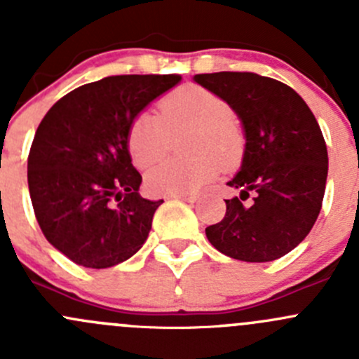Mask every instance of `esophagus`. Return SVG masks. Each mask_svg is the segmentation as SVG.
<instances>
[{
    "instance_id": "34e87169",
    "label": "esophagus",
    "mask_w": 359,
    "mask_h": 359,
    "mask_svg": "<svg viewBox=\"0 0 359 359\" xmlns=\"http://www.w3.org/2000/svg\"><path fill=\"white\" fill-rule=\"evenodd\" d=\"M168 198H179V200L187 201V203H194L198 200L196 194H177V196H168Z\"/></svg>"
}]
</instances>
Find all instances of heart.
Returning <instances> with one entry per match:
<instances>
[{
    "label": "heart",
    "instance_id": "obj_1",
    "mask_svg": "<svg viewBox=\"0 0 359 359\" xmlns=\"http://www.w3.org/2000/svg\"><path fill=\"white\" fill-rule=\"evenodd\" d=\"M186 135L180 151L189 158L172 159L151 170L146 187L154 196L193 194L243 158L245 135L231 107L217 93L184 85L163 97L158 114L142 112L128 130V151L139 168H149L168 153L172 137Z\"/></svg>",
    "mask_w": 359,
    "mask_h": 359
}]
</instances>
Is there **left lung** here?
I'll return each instance as SVG.
<instances>
[{
	"label": "left lung",
	"mask_w": 359,
	"mask_h": 359,
	"mask_svg": "<svg viewBox=\"0 0 359 359\" xmlns=\"http://www.w3.org/2000/svg\"><path fill=\"white\" fill-rule=\"evenodd\" d=\"M194 81L233 107L247 139L240 172L227 182L240 198L226 200V215L206 227V238L245 262L287 255L313 229L325 196L328 153L316 118L295 90L255 72L196 74Z\"/></svg>",
	"instance_id": "left-lung-1"
}]
</instances>
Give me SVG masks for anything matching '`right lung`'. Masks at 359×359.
I'll return each mask as SVG.
<instances>
[{"label":"right lung","instance_id":"right-lung-1","mask_svg":"<svg viewBox=\"0 0 359 359\" xmlns=\"http://www.w3.org/2000/svg\"><path fill=\"white\" fill-rule=\"evenodd\" d=\"M179 74L107 76L57 100L36 130L27 184L46 240L83 267L106 269L135 255L163 200L139 194L128 130ZM118 205L114 206V201Z\"/></svg>","mask_w":359,"mask_h":359}]
</instances>
